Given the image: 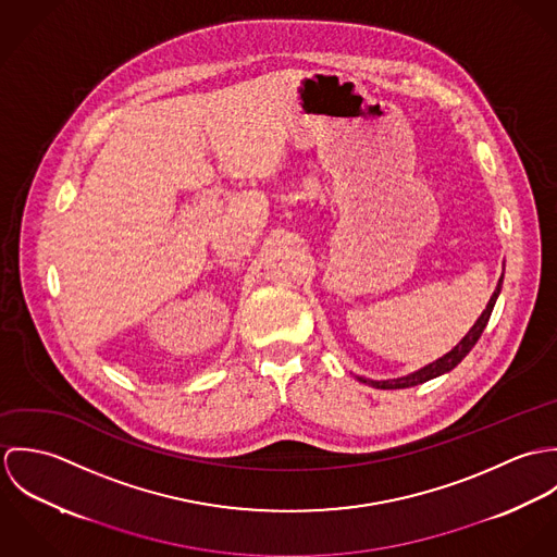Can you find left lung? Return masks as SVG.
<instances>
[{"instance_id": "left-lung-1", "label": "left lung", "mask_w": 557, "mask_h": 557, "mask_svg": "<svg viewBox=\"0 0 557 557\" xmlns=\"http://www.w3.org/2000/svg\"><path fill=\"white\" fill-rule=\"evenodd\" d=\"M502 281H504V274H502V278L497 281V287H495V292H493V296H491L486 309L482 311V315H480L476 323L472 325V330H470V332L461 338V343H459L453 351H448L444 358L431 362L429 367H424V369H420V371H416V373H411V375L398 377V380H384V382H373V380H364V377H358V380H360L362 384H369V386L380 388V391H397V388H411V386L424 384V382H429V380H433V377H440V375L453 371V369L472 351V347L476 345L482 330L486 327L488 318H491V313H493V307H495V300H497V296H499V292H502Z\"/></svg>"}]
</instances>
